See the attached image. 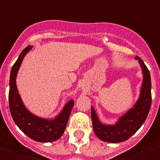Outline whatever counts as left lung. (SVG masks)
Segmentation results:
<instances>
[{
	"label": "left lung",
	"mask_w": 160,
	"mask_h": 160,
	"mask_svg": "<svg viewBox=\"0 0 160 160\" xmlns=\"http://www.w3.org/2000/svg\"><path fill=\"white\" fill-rule=\"evenodd\" d=\"M135 58L139 61L142 69L143 80L141 93L134 107L120 117L115 125H108L101 123L98 119L95 110L92 107V120L96 136L107 142H122L127 140L137 132L149 113L152 95H151V77L149 70L143 61L137 56Z\"/></svg>",
	"instance_id": "left-lung-1"
}]
</instances>
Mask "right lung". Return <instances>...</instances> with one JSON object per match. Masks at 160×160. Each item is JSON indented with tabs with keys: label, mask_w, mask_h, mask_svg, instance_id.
Here are the masks:
<instances>
[{
	"label": "right lung",
	"mask_w": 160,
	"mask_h": 160,
	"mask_svg": "<svg viewBox=\"0 0 160 160\" xmlns=\"http://www.w3.org/2000/svg\"><path fill=\"white\" fill-rule=\"evenodd\" d=\"M31 48V46H28L23 49L11 69L10 89L8 96L9 108L15 124L29 138L41 142H54L63 134L74 102V100H70L68 103L65 104L61 113L53 119H46L35 116L24 107L18 94L16 77L23 58Z\"/></svg>",
	"instance_id": "right-lung-1"
}]
</instances>
